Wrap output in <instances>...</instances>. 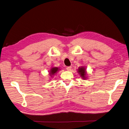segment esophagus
<instances>
[{"mask_svg": "<svg viewBox=\"0 0 129 129\" xmlns=\"http://www.w3.org/2000/svg\"><path fill=\"white\" fill-rule=\"evenodd\" d=\"M71 68H72V67L68 66V67H66V70H67V71H70L71 70Z\"/></svg>", "mask_w": 129, "mask_h": 129, "instance_id": "obj_1", "label": "esophagus"}]
</instances>
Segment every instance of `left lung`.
I'll list each match as a JSON object with an SVG mask.
<instances>
[{
    "mask_svg": "<svg viewBox=\"0 0 129 129\" xmlns=\"http://www.w3.org/2000/svg\"><path fill=\"white\" fill-rule=\"evenodd\" d=\"M78 72L83 79L84 80L87 79V72L85 67L82 66L81 67H79L78 69Z\"/></svg>",
    "mask_w": 129,
    "mask_h": 129,
    "instance_id": "obj_1",
    "label": "left lung"
}]
</instances>
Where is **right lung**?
<instances>
[{"mask_svg":"<svg viewBox=\"0 0 129 129\" xmlns=\"http://www.w3.org/2000/svg\"><path fill=\"white\" fill-rule=\"evenodd\" d=\"M58 71H59V69L58 68H57V67H52L50 70V72H50L49 74H50V76L52 77V76H54L56 73H57V72H58Z\"/></svg>","mask_w":129,"mask_h":129,"instance_id":"right-lung-1","label":"right lung"}]
</instances>
